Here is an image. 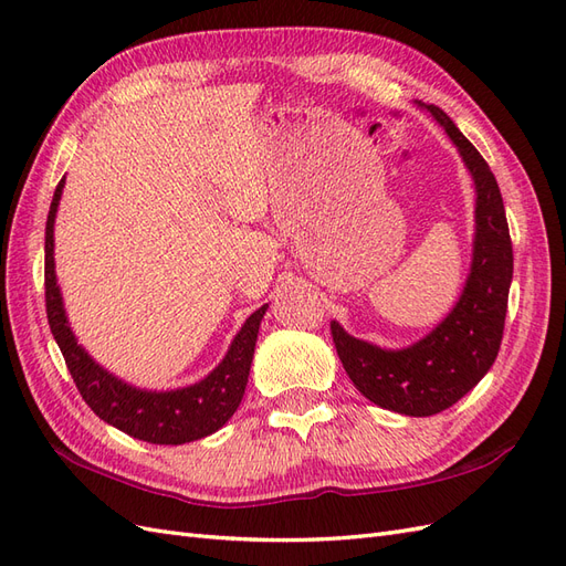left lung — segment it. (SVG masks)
I'll return each mask as SVG.
<instances>
[{
  "label": "left lung",
  "mask_w": 566,
  "mask_h": 566,
  "mask_svg": "<svg viewBox=\"0 0 566 566\" xmlns=\"http://www.w3.org/2000/svg\"><path fill=\"white\" fill-rule=\"evenodd\" d=\"M417 106L443 127L474 180L470 274L453 311L412 346L379 348L350 336L336 319L332 336L346 375L365 398L384 410L429 417L470 394L497 358L512 284V241L503 197L486 160L439 106Z\"/></svg>",
  "instance_id": "obj_1"
}]
</instances>
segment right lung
Returning a JSON list of instances; mask_svg holds the SVG:
<instances>
[{
    "instance_id": "right-lung-1",
    "label": "right lung",
    "mask_w": 566,
    "mask_h": 566,
    "mask_svg": "<svg viewBox=\"0 0 566 566\" xmlns=\"http://www.w3.org/2000/svg\"><path fill=\"white\" fill-rule=\"evenodd\" d=\"M63 185H66V180L59 182L50 206V216H46L44 298L46 319H50L52 334L63 353V360L69 365V373L80 396L85 398L92 412L104 419L106 424L147 443L182 446L216 433L220 427L228 424V419L237 412L241 398H244L258 327H261L268 303L261 305L241 325L234 342L230 344V350L224 353L222 363L197 384L172 391H147L111 375L108 369L94 363L92 355L77 344V338L69 325L66 308H63L61 289L56 284L54 220Z\"/></svg>"
}]
</instances>
